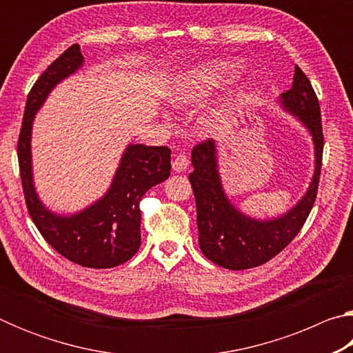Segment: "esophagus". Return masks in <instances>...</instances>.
<instances>
[{"mask_svg": "<svg viewBox=\"0 0 353 353\" xmlns=\"http://www.w3.org/2000/svg\"><path fill=\"white\" fill-rule=\"evenodd\" d=\"M171 165H172V170H174L176 172H182V171L187 170L188 159L185 157L183 154H179V155H176L174 160H172Z\"/></svg>", "mask_w": 353, "mask_h": 353, "instance_id": "34e87169", "label": "esophagus"}]
</instances>
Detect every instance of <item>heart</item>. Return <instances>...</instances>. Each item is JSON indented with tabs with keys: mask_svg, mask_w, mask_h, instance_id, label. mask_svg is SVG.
Listing matches in <instances>:
<instances>
[{
	"mask_svg": "<svg viewBox=\"0 0 353 353\" xmlns=\"http://www.w3.org/2000/svg\"><path fill=\"white\" fill-rule=\"evenodd\" d=\"M240 71V63L235 62H218L204 65L193 70H188L172 82L170 99L172 104L187 107L204 103L205 99L212 98L221 87L230 82ZM249 94L246 92H240L232 99L229 105L223 109L214 110L207 119V124L210 128H221L229 123L232 113L236 110V107L246 103Z\"/></svg>",
	"mask_w": 353,
	"mask_h": 353,
	"instance_id": "b5f03b06",
	"label": "heart"
}]
</instances>
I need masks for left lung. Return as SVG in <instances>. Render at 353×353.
Instances as JSON below:
<instances>
[{"label": "left lung", "instance_id": "8db88e82", "mask_svg": "<svg viewBox=\"0 0 353 353\" xmlns=\"http://www.w3.org/2000/svg\"><path fill=\"white\" fill-rule=\"evenodd\" d=\"M279 105L308 130L314 149L312 182L290 210L268 219L243 213L227 196L219 174L218 143L208 140L191 151L190 183L196 199L199 248L208 260L225 270L241 271L260 266L288 246L312 212L322 165L319 101L303 71L296 67L292 87L280 94Z\"/></svg>", "mask_w": 353, "mask_h": 353}]
</instances>
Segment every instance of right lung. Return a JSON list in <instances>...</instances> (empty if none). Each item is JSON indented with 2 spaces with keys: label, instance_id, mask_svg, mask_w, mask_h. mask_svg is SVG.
<instances>
[{
  "label": "right lung",
  "instance_id": "obj_1",
  "mask_svg": "<svg viewBox=\"0 0 353 353\" xmlns=\"http://www.w3.org/2000/svg\"><path fill=\"white\" fill-rule=\"evenodd\" d=\"M83 65L79 45L70 46L34 83L28 94L19 137V165L28 212L41 236L76 265L107 270L132 259L141 244L140 201L154 185L166 181L171 151L166 146L129 143L119 159L110 187L79 212H52L39 198L32 172V124L50 93Z\"/></svg>",
  "mask_w": 353,
  "mask_h": 353
}]
</instances>
